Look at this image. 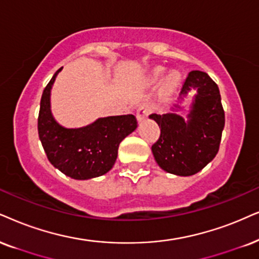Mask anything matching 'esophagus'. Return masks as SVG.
<instances>
[{
	"label": "esophagus",
	"instance_id": "1",
	"mask_svg": "<svg viewBox=\"0 0 259 259\" xmlns=\"http://www.w3.org/2000/svg\"><path fill=\"white\" fill-rule=\"evenodd\" d=\"M150 112V107L149 105H147V104H142V105H140L137 107V111H136V118L139 122H142V120H145L147 117H148V114Z\"/></svg>",
	"mask_w": 259,
	"mask_h": 259
}]
</instances>
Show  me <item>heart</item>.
Segmentation results:
<instances>
[{
  "label": "heart",
  "mask_w": 259,
  "mask_h": 259,
  "mask_svg": "<svg viewBox=\"0 0 259 259\" xmlns=\"http://www.w3.org/2000/svg\"><path fill=\"white\" fill-rule=\"evenodd\" d=\"M162 73H163V68L161 67L155 68L152 73V80L158 81L159 78L162 76ZM181 82H182V75L179 74L178 71H172V73L167 76V78H166L165 84H163V88H162L163 94H165V96H171L173 92L179 87Z\"/></svg>",
  "instance_id": "obj_1"
}]
</instances>
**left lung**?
Wrapping results in <instances>:
<instances>
[{
  "mask_svg": "<svg viewBox=\"0 0 259 259\" xmlns=\"http://www.w3.org/2000/svg\"><path fill=\"white\" fill-rule=\"evenodd\" d=\"M197 90L188 119L175 112L150 114L160 127V137L152 146L154 159L163 171L192 176L217 156L225 126V111L218 84L204 71L192 70L185 78L181 99ZM175 105L173 111L181 110Z\"/></svg>",
  "mask_w": 259,
  "mask_h": 259,
  "instance_id": "obj_1",
  "label": "left lung"
}]
</instances>
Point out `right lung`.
Listing matches in <instances>:
<instances>
[{
  "label": "right lung",
  "instance_id": "right-lung-1",
  "mask_svg": "<svg viewBox=\"0 0 259 259\" xmlns=\"http://www.w3.org/2000/svg\"><path fill=\"white\" fill-rule=\"evenodd\" d=\"M60 68L42 92L38 116V134L47 156L65 176L78 181L103 176L113 167L119 143L137 127L134 114L97 119L90 125L67 129L55 120L50 93Z\"/></svg>",
  "mask_w": 259,
  "mask_h": 259
}]
</instances>
